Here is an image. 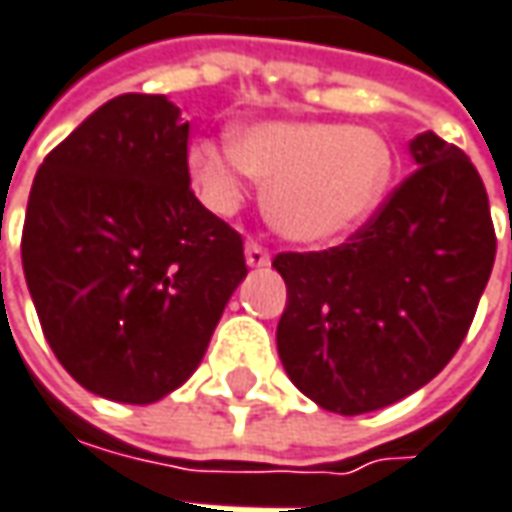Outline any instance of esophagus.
<instances>
[{
    "mask_svg": "<svg viewBox=\"0 0 512 512\" xmlns=\"http://www.w3.org/2000/svg\"><path fill=\"white\" fill-rule=\"evenodd\" d=\"M269 260H272L269 249H263L257 240H249V243H246V263H249L252 269H263V266H269Z\"/></svg>",
    "mask_w": 512,
    "mask_h": 512,
    "instance_id": "1",
    "label": "esophagus"
}]
</instances>
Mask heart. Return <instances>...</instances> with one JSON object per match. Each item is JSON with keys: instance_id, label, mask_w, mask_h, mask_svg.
Segmentation results:
<instances>
[{"instance_id": "obj_1", "label": "heart", "mask_w": 512, "mask_h": 512, "mask_svg": "<svg viewBox=\"0 0 512 512\" xmlns=\"http://www.w3.org/2000/svg\"><path fill=\"white\" fill-rule=\"evenodd\" d=\"M189 167L212 209H235L249 172L269 184L266 212L286 238L328 243L357 229L377 209L394 172V155L374 130L260 124L235 138V152L198 144Z\"/></svg>"}]
</instances>
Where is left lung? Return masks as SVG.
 I'll return each mask as SVG.
<instances>
[{
  "label": "left lung",
  "mask_w": 512,
  "mask_h": 512,
  "mask_svg": "<svg viewBox=\"0 0 512 512\" xmlns=\"http://www.w3.org/2000/svg\"><path fill=\"white\" fill-rule=\"evenodd\" d=\"M414 172L351 238L280 252L277 354L320 408L357 416L428 385L459 351L496 260L490 203L465 152L422 133Z\"/></svg>",
  "instance_id": "8db88e82"
}]
</instances>
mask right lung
<instances>
[{"label":"right lung","mask_w":512,"mask_h":512,"mask_svg":"<svg viewBox=\"0 0 512 512\" xmlns=\"http://www.w3.org/2000/svg\"><path fill=\"white\" fill-rule=\"evenodd\" d=\"M186 144L167 96L127 93L33 178L27 289L56 360L98 397L150 405L184 385L249 272L243 238L189 189Z\"/></svg>","instance_id":"1"}]
</instances>
